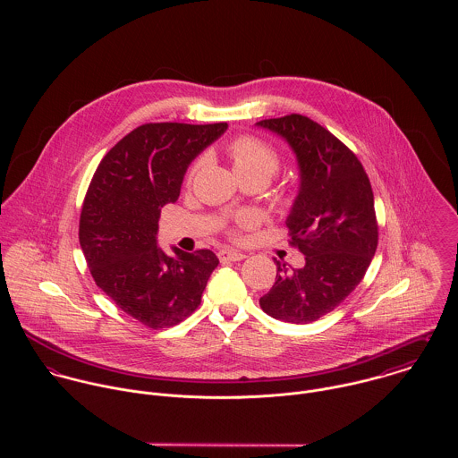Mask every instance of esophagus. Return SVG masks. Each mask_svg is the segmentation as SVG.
Listing matches in <instances>:
<instances>
[{
  "label": "esophagus",
  "mask_w": 458,
  "mask_h": 458,
  "mask_svg": "<svg viewBox=\"0 0 458 458\" xmlns=\"http://www.w3.org/2000/svg\"><path fill=\"white\" fill-rule=\"evenodd\" d=\"M247 256L243 252L233 250V249H224L218 252V259L220 261H243Z\"/></svg>",
  "instance_id": "obj_1"
}]
</instances>
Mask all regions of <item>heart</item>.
I'll return each mask as SVG.
<instances>
[{"instance_id": "b5f03b06", "label": "heart", "mask_w": 458, "mask_h": 458, "mask_svg": "<svg viewBox=\"0 0 458 458\" xmlns=\"http://www.w3.org/2000/svg\"><path fill=\"white\" fill-rule=\"evenodd\" d=\"M227 153L233 160L236 173L243 176H264L269 180L280 167L278 151L256 135H240L227 146ZM202 160H196L187 173V182H192ZM256 224V216L250 213H240L236 216L238 227H250Z\"/></svg>"}]
</instances>
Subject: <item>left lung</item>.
<instances>
[{
    "instance_id": "1",
    "label": "left lung",
    "mask_w": 458,
    "mask_h": 458,
    "mask_svg": "<svg viewBox=\"0 0 458 458\" xmlns=\"http://www.w3.org/2000/svg\"><path fill=\"white\" fill-rule=\"evenodd\" d=\"M296 153L300 192L287 216L291 245L305 266L276 261L262 310L284 323L307 325L335 310L361 282L379 242L370 180L358 157L331 131L301 114L262 120Z\"/></svg>"
}]
</instances>
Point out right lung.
<instances>
[{"label": "right lung", "instance_id": "1", "mask_svg": "<svg viewBox=\"0 0 458 458\" xmlns=\"http://www.w3.org/2000/svg\"><path fill=\"white\" fill-rule=\"evenodd\" d=\"M227 123H146L98 164L82 202L79 243L95 284L144 327H169L196 312L218 259L211 250L164 254L160 209L180 197L187 167Z\"/></svg>", "mask_w": 458, "mask_h": 458}]
</instances>
